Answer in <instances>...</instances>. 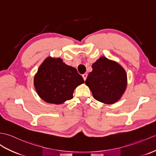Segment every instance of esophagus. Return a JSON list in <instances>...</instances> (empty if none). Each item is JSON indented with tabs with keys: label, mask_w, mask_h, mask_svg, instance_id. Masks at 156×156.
<instances>
[{
	"label": "esophagus",
	"mask_w": 156,
	"mask_h": 156,
	"mask_svg": "<svg viewBox=\"0 0 156 156\" xmlns=\"http://www.w3.org/2000/svg\"><path fill=\"white\" fill-rule=\"evenodd\" d=\"M87 76H88V75H87L86 74H83V75H82V77H83V78H84V80H86Z\"/></svg>",
	"instance_id": "1"
}]
</instances>
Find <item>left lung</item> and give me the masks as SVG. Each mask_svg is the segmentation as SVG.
I'll return each mask as SVG.
<instances>
[{"label":"left lung","mask_w":156,"mask_h":156,"mask_svg":"<svg viewBox=\"0 0 156 156\" xmlns=\"http://www.w3.org/2000/svg\"><path fill=\"white\" fill-rule=\"evenodd\" d=\"M86 84L91 90L94 98L112 104L120 100L127 88V74L120 64L102 56L92 64Z\"/></svg>","instance_id":"8db88e82"}]
</instances>
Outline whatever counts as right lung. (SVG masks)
I'll use <instances>...</instances> for the list:
<instances>
[{
	"instance_id": "add662e5",
	"label": "right lung",
	"mask_w": 156,
	"mask_h": 156,
	"mask_svg": "<svg viewBox=\"0 0 156 156\" xmlns=\"http://www.w3.org/2000/svg\"><path fill=\"white\" fill-rule=\"evenodd\" d=\"M84 82L75 68L60 58L47 57L34 77L36 92L47 103L61 104L73 98L76 87Z\"/></svg>"
}]
</instances>
